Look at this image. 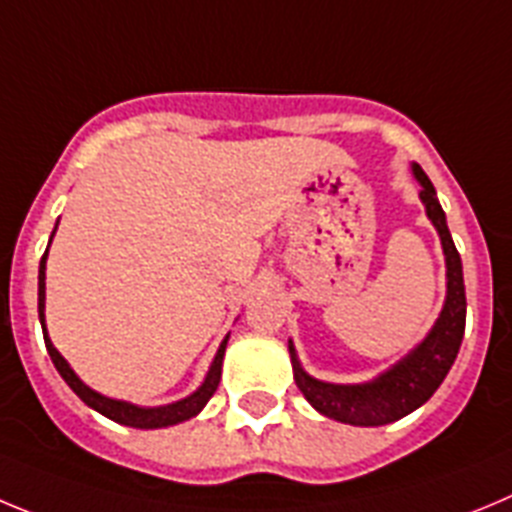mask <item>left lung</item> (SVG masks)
I'll return each instance as SVG.
<instances>
[{"label":"left lung","instance_id":"left-lung-1","mask_svg":"<svg viewBox=\"0 0 512 512\" xmlns=\"http://www.w3.org/2000/svg\"><path fill=\"white\" fill-rule=\"evenodd\" d=\"M413 178L418 181L423 209H426L428 222L439 232L441 250L446 262V298L441 306L439 319L428 329L421 342L411 352L400 357L395 365L382 370L380 375L367 382H326L319 377L308 375L298 359L296 347L288 339L290 365H293V380L303 398L326 418H334L349 426H385V423L400 421L403 416L421 408L431 395L436 393L444 377L449 375L459 347H462L464 321H467V296H464V275L462 257H459L449 227H446V214L439 204L434 183L421 170V165L413 163Z\"/></svg>","mask_w":512,"mask_h":512}]
</instances>
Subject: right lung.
Wrapping results in <instances>:
<instances>
[{"label":"right lung","instance_id":"add662e5","mask_svg":"<svg viewBox=\"0 0 512 512\" xmlns=\"http://www.w3.org/2000/svg\"><path fill=\"white\" fill-rule=\"evenodd\" d=\"M58 229V224H55ZM53 229V234H55ZM53 234H50V242H53ZM48 242V250H50ZM48 250H45L43 260H40V270H38V313H40V324H43V336H45V347H48L50 359H53L55 370L61 372L63 380L68 382V388L78 395V398L84 400L89 408H94L96 413L101 416H107L109 421L122 423V426H132V428H168L176 426V423L188 421V418L199 416L204 411V405L209 403L211 395L216 393L219 388V380H222V362H224V352H227V342L229 334L224 336L219 349H216L214 359H211V367L206 372L204 382H201L199 388L193 390L191 395L186 398L176 400V403H165V405H135L130 400H117L109 398V395L96 393L94 388H89L81 377L73 372V367L68 365L66 357H63L58 349L53 347L48 336V326H45V262H48Z\"/></svg>","mask_w":512,"mask_h":512}]
</instances>
